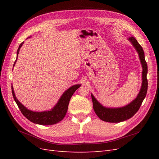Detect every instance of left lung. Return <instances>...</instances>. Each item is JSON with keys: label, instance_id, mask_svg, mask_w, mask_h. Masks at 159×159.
<instances>
[{"label": "left lung", "instance_id": "8db88e82", "mask_svg": "<svg viewBox=\"0 0 159 159\" xmlns=\"http://www.w3.org/2000/svg\"><path fill=\"white\" fill-rule=\"evenodd\" d=\"M129 40L133 43L134 48H136L137 52L139 53V56L141 60V64L143 67V74H142V85L140 90L139 93L138 94L137 97L133 102L128 105L121 108H117V109H109V108L104 107L103 106L98 102L95 98L92 95L93 107L96 114L100 120L107 121V122H121L130 119L135 114L142 104L145 98H146L147 91H148V66L147 63L145 60L144 52L142 47L137 42L135 38L133 37L129 38Z\"/></svg>", "mask_w": 159, "mask_h": 159}]
</instances>
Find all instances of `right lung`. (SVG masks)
<instances>
[{
	"instance_id": "1",
	"label": "right lung",
	"mask_w": 159,
	"mask_h": 159,
	"mask_svg": "<svg viewBox=\"0 0 159 159\" xmlns=\"http://www.w3.org/2000/svg\"><path fill=\"white\" fill-rule=\"evenodd\" d=\"M23 43L24 42L20 44L18 51H17V55H18L20 49L22 46ZM17 57H18V56H17ZM16 61L14 64H13V66L15 65ZM80 86V85H76L71 87L70 88H69L64 92L62 96L61 97L60 100H59L58 103L57 104V105L52 110L43 111V112H34V111H30L26 109L25 106H23L17 100L15 96L14 92H13V87H11V91L13 99H14L15 102H16L20 111H21V113L26 118H27L29 121H31V122L35 124L40 125H52L59 122L66 116L71 97L72 96L73 93L75 92V91L79 88Z\"/></svg>"
}]
</instances>
